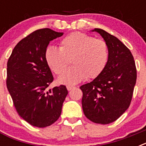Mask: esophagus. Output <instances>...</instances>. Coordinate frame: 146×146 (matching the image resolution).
<instances>
[{"label": "esophagus", "instance_id": "34e87169", "mask_svg": "<svg viewBox=\"0 0 146 146\" xmlns=\"http://www.w3.org/2000/svg\"><path fill=\"white\" fill-rule=\"evenodd\" d=\"M66 88H67V90H68V91H71V90H72V88H74V86H66Z\"/></svg>", "mask_w": 146, "mask_h": 146}]
</instances>
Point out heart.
I'll return each instance as SVG.
<instances>
[{"label":"heart","instance_id":"obj_1","mask_svg":"<svg viewBox=\"0 0 146 146\" xmlns=\"http://www.w3.org/2000/svg\"><path fill=\"white\" fill-rule=\"evenodd\" d=\"M108 58V47L104 40L81 32H73L64 37L59 49L49 47L45 51L47 65L57 75L65 72L71 60L73 66L58 80L66 85L77 84L86 77H97L105 69Z\"/></svg>","mask_w":146,"mask_h":146}]
</instances>
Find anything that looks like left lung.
I'll return each mask as SVG.
<instances>
[{
	"instance_id": "8db88e82",
	"label": "left lung",
	"mask_w": 146,
	"mask_h": 146,
	"mask_svg": "<svg viewBox=\"0 0 146 146\" xmlns=\"http://www.w3.org/2000/svg\"><path fill=\"white\" fill-rule=\"evenodd\" d=\"M108 44L109 58L105 69L92 82L80 87L86 118L108 124L116 121L131 103L137 80L134 57L126 45L100 28H95Z\"/></svg>"
}]
</instances>
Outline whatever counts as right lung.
Wrapping results in <instances>:
<instances>
[{"label": "right lung", "instance_id": "add662e5", "mask_svg": "<svg viewBox=\"0 0 146 146\" xmlns=\"http://www.w3.org/2000/svg\"><path fill=\"white\" fill-rule=\"evenodd\" d=\"M62 35L50 28L36 30L18 42L7 62L6 86L13 104L20 116L36 127L58 119L68 94L64 85L48 89L53 76L45 60L50 41Z\"/></svg>", "mask_w": 146, "mask_h": 146}]
</instances>
